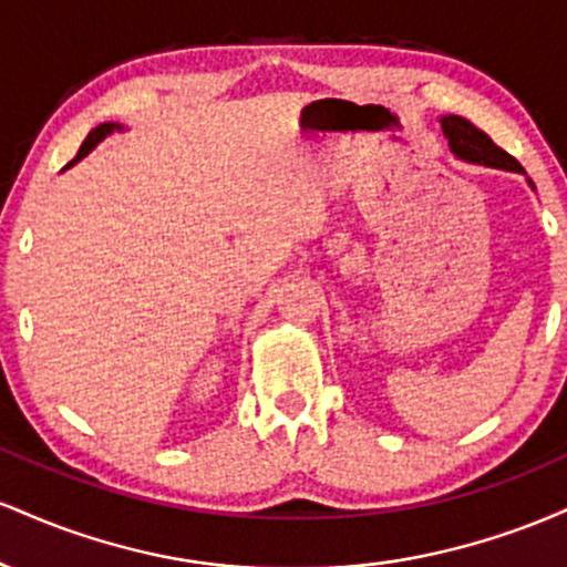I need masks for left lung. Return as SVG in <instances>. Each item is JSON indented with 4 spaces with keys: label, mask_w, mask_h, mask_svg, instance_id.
I'll return each mask as SVG.
<instances>
[{
    "label": "left lung",
    "mask_w": 567,
    "mask_h": 567,
    "mask_svg": "<svg viewBox=\"0 0 567 567\" xmlns=\"http://www.w3.org/2000/svg\"><path fill=\"white\" fill-rule=\"evenodd\" d=\"M442 133H445L447 146L458 159L464 162H474V165H485V167H496V171H512V173H525L523 165L506 154L504 148H498L480 127H474L470 120L464 116H440ZM533 188V181H528Z\"/></svg>",
    "instance_id": "obj_1"
}]
</instances>
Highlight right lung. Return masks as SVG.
<instances>
[{
    "label": "right lung",
    "mask_w": 567,
    "mask_h": 567,
    "mask_svg": "<svg viewBox=\"0 0 567 567\" xmlns=\"http://www.w3.org/2000/svg\"><path fill=\"white\" fill-rule=\"evenodd\" d=\"M116 130H125V127H122V125H120V122H103V125H97L95 130H90V135H87V138H84V143H82V146H80V154H76V157H74V159H71V162H69V165H66V167H63V171H69V167H71V165H76V162H80V159H84V157H87V154H90V152H93V148L97 146V143H101L103 138H106V135H112V133H116Z\"/></svg>",
    "instance_id": "right-lung-1"
}]
</instances>
